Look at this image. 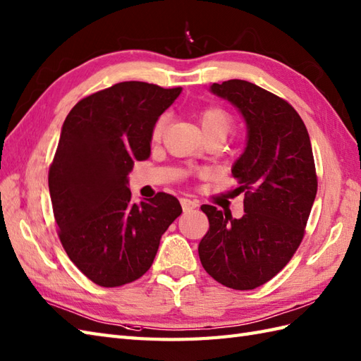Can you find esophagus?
I'll list each match as a JSON object with an SVG mask.
<instances>
[{
	"label": "esophagus",
	"instance_id": "obj_1",
	"mask_svg": "<svg viewBox=\"0 0 361 361\" xmlns=\"http://www.w3.org/2000/svg\"><path fill=\"white\" fill-rule=\"evenodd\" d=\"M180 203H181V207H183L184 212H190V211H194V209L198 207V204L195 203V201H192L189 198H181Z\"/></svg>",
	"mask_w": 361,
	"mask_h": 361
}]
</instances>
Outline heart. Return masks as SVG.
Instances as JSON below:
<instances>
[{"label":"heart","instance_id":"obj_1","mask_svg":"<svg viewBox=\"0 0 361 361\" xmlns=\"http://www.w3.org/2000/svg\"><path fill=\"white\" fill-rule=\"evenodd\" d=\"M169 121V115H161L158 118L152 128V140L158 141L164 133V129ZM200 124L203 129L204 137H216L224 140L229 135V132L233 126V120L228 111H224L221 107H207L200 114Z\"/></svg>","mask_w":361,"mask_h":361}]
</instances>
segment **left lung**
<instances>
[{
	"mask_svg": "<svg viewBox=\"0 0 361 361\" xmlns=\"http://www.w3.org/2000/svg\"><path fill=\"white\" fill-rule=\"evenodd\" d=\"M246 123L245 152L232 166L245 215L203 204L209 231L200 241L204 271L226 288L255 289L289 263L305 235L317 195L311 140L303 120L283 98L245 80L211 86Z\"/></svg>",
	"mask_w": 361,
	"mask_h": 361,
	"instance_id": "left-lung-1",
	"label": "left lung"
}]
</instances>
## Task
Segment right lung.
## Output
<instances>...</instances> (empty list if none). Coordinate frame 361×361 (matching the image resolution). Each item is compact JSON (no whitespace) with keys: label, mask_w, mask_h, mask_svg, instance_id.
<instances>
[{"label":"right lung","mask_w":361,"mask_h":361,"mask_svg":"<svg viewBox=\"0 0 361 361\" xmlns=\"http://www.w3.org/2000/svg\"><path fill=\"white\" fill-rule=\"evenodd\" d=\"M181 94L142 81H124L92 94L66 116L49 169L58 237L89 280L116 288L152 266L161 235L183 209L158 192L135 204L128 175L150 155L152 128Z\"/></svg>","instance_id":"add662e5"}]
</instances>
